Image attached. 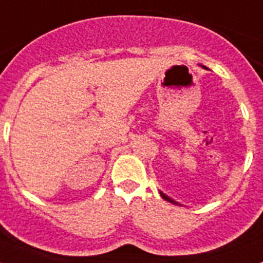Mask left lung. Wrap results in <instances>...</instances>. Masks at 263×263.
I'll return each instance as SVG.
<instances>
[{"mask_svg": "<svg viewBox=\"0 0 263 263\" xmlns=\"http://www.w3.org/2000/svg\"><path fill=\"white\" fill-rule=\"evenodd\" d=\"M204 68L206 69V67H204ZM159 194H160V196L163 197V199H164V200H166V201H168V203H173V204H179V203H176L175 200H173V199H171V197H168V196H167V195H164L163 192H159Z\"/></svg>", "mask_w": 263, "mask_h": 263, "instance_id": "8db88e82", "label": "left lung"}]
</instances>
